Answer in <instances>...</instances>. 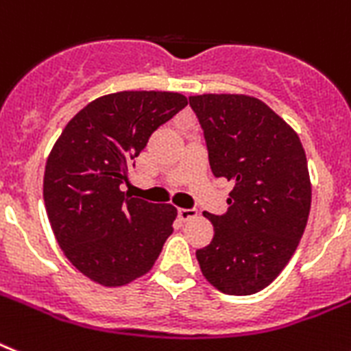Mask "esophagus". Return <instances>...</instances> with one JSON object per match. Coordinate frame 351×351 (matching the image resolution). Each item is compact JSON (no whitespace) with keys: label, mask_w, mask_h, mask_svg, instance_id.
<instances>
[{"label":"esophagus","mask_w":351,"mask_h":351,"mask_svg":"<svg viewBox=\"0 0 351 351\" xmlns=\"http://www.w3.org/2000/svg\"><path fill=\"white\" fill-rule=\"evenodd\" d=\"M198 216V210L196 208H178V217L182 221H191Z\"/></svg>","instance_id":"esophagus-1"}]
</instances>
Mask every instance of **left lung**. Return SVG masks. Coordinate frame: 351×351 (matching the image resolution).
Returning a JSON list of instances; mask_svg holds the SVG:
<instances>
[{
    "label": "left lung",
    "mask_w": 351,
    "mask_h": 351,
    "mask_svg": "<svg viewBox=\"0 0 351 351\" xmlns=\"http://www.w3.org/2000/svg\"><path fill=\"white\" fill-rule=\"evenodd\" d=\"M189 103L205 134L214 176L234 180L228 212H203L214 226L196 252L217 291L246 296L280 275L307 226L312 185L298 134L246 94H198Z\"/></svg>",
    "instance_id": "1"
}]
</instances>
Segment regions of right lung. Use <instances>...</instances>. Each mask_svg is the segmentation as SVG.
<instances>
[{
	"mask_svg": "<svg viewBox=\"0 0 351 351\" xmlns=\"http://www.w3.org/2000/svg\"><path fill=\"white\" fill-rule=\"evenodd\" d=\"M187 105L180 93L99 96L62 130L46 160L44 205L58 246L82 275L119 287L146 275L173 232L176 208L119 189L149 135Z\"/></svg>",
	"mask_w": 351,
	"mask_h": 351,
	"instance_id": "add662e5",
	"label": "right lung"
}]
</instances>
